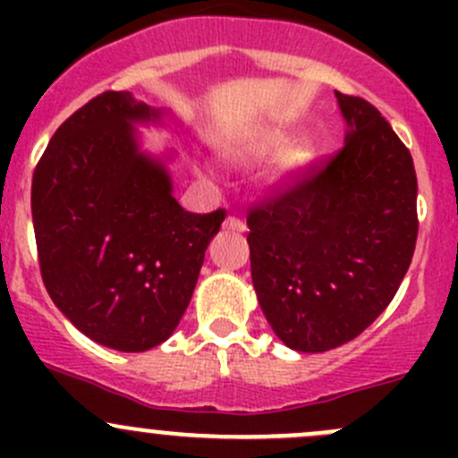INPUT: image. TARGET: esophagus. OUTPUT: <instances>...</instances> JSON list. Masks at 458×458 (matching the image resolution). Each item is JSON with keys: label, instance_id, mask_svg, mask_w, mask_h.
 <instances>
[{"label": "esophagus", "instance_id": "1", "mask_svg": "<svg viewBox=\"0 0 458 458\" xmlns=\"http://www.w3.org/2000/svg\"><path fill=\"white\" fill-rule=\"evenodd\" d=\"M224 230H228V233H246V224L239 216H228L224 221Z\"/></svg>", "mask_w": 458, "mask_h": 458}]
</instances>
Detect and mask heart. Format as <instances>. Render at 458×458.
Returning a JSON list of instances; mask_svg holds the SVG:
<instances>
[{"label":"heart","mask_w":458,"mask_h":458,"mask_svg":"<svg viewBox=\"0 0 458 458\" xmlns=\"http://www.w3.org/2000/svg\"><path fill=\"white\" fill-rule=\"evenodd\" d=\"M285 143V137L281 132H266V135L250 140L242 146L234 148V157L242 161H257L261 157L276 152ZM315 161V150L308 143H297V146L285 148L276 159L275 168L270 174V186L279 188V191H288L294 183L301 182L303 174Z\"/></svg>","instance_id":"heart-1"}]
</instances>
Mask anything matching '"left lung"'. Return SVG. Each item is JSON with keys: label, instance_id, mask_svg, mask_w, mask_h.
<instances>
[{"label": "left lung", "instance_id": "8db88e82", "mask_svg": "<svg viewBox=\"0 0 458 458\" xmlns=\"http://www.w3.org/2000/svg\"><path fill=\"white\" fill-rule=\"evenodd\" d=\"M335 95L344 148L248 215L259 306L297 352L361 335L399 290L419 233L410 150L372 104Z\"/></svg>", "mask_w": 458, "mask_h": 458}]
</instances>
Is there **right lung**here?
<instances>
[{
    "label": "right lung",
    "instance_id": "1",
    "mask_svg": "<svg viewBox=\"0 0 458 458\" xmlns=\"http://www.w3.org/2000/svg\"><path fill=\"white\" fill-rule=\"evenodd\" d=\"M165 110L108 90L72 113L32 174L41 279L88 339L143 352L182 321L225 210L195 215L173 195V152L141 150L135 126Z\"/></svg>",
    "mask_w": 458,
    "mask_h": 458
}]
</instances>
